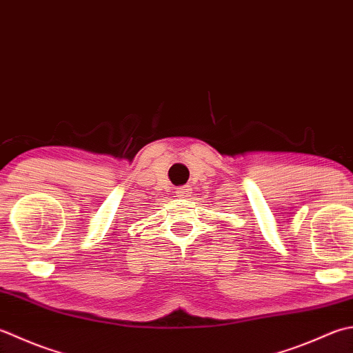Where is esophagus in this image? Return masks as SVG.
Masks as SVG:
<instances>
[{"mask_svg":"<svg viewBox=\"0 0 353 353\" xmlns=\"http://www.w3.org/2000/svg\"><path fill=\"white\" fill-rule=\"evenodd\" d=\"M190 194H191V188H190L188 185H185V186H179L177 191H176V196H177V197H181V199L190 197Z\"/></svg>","mask_w":353,"mask_h":353,"instance_id":"obj_1","label":"esophagus"}]
</instances>
